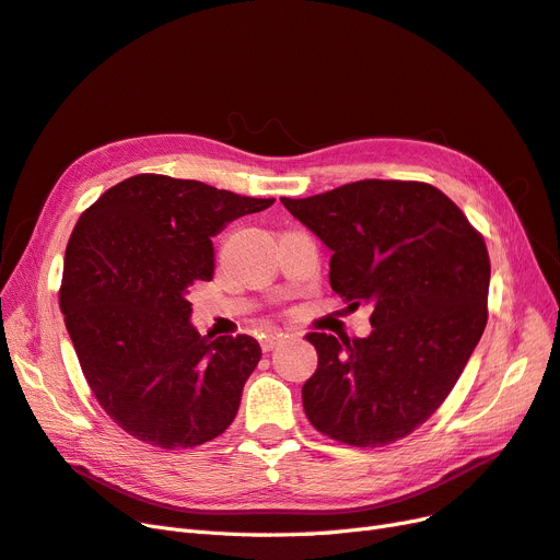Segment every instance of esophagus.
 I'll use <instances>...</instances> for the list:
<instances>
[{
    "label": "esophagus",
    "instance_id": "1",
    "mask_svg": "<svg viewBox=\"0 0 560 560\" xmlns=\"http://www.w3.org/2000/svg\"><path fill=\"white\" fill-rule=\"evenodd\" d=\"M280 340H282V334H280V331H268V334H264V336H261V350H264V352H271Z\"/></svg>",
    "mask_w": 560,
    "mask_h": 560
}]
</instances>
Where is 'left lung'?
<instances>
[{"mask_svg":"<svg viewBox=\"0 0 560 560\" xmlns=\"http://www.w3.org/2000/svg\"><path fill=\"white\" fill-rule=\"evenodd\" d=\"M280 201L331 249L334 292L350 307H373L365 338L305 336L317 350L301 389L307 419L354 447L410 435L447 398L485 334V241L427 183L359 180Z\"/></svg>","mask_w":560,"mask_h":560,"instance_id":"obj_1","label":"left lung"}]
</instances>
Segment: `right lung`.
Instances as JSON below:
<instances>
[{"mask_svg":"<svg viewBox=\"0 0 560 560\" xmlns=\"http://www.w3.org/2000/svg\"><path fill=\"white\" fill-rule=\"evenodd\" d=\"M273 201L141 173L75 222L60 307L92 394L129 435L187 450L234 421L261 347L249 336H201L187 294L213 280L220 231Z\"/></svg>","mask_w":560,"mask_h":560,"instance_id":"1","label":"right lung"}]
</instances>
